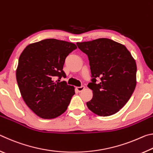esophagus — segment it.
Here are the masks:
<instances>
[{"label":"esophagus","mask_w":153,"mask_h":153,"mask_svg":"<svg viewBox=\"0 0 153 153\" xmlns=\"http://www.w3.org/2000/svg\"><path fill=\"white\" fill-rule=\"evenodd\" d=\"M85 88V87L84 86H80V87H76V90L77 92H82L83 90H84Z\"/></svg>","instance_id":"obj_1"}]
</instances>
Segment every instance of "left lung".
Returning <instances> with one entry per match:
<instances>
[{"label": "left lung", "instance_id": "8db88e82", "mask_svg": "<svg viewBox=\"0 0 153 153\" xmlns=\"http://www.w3.org/2000/svg\"><path fill=\"white\" fill-rule=\"evenodd\" d=\"M77 46L88 55L92 74L88 87L93 97L86 102L88 108L104 117L117 113L135 90L134 59L125 46L108 38L77 42Z\"/></svg>", "mask_w": 153, "mask_h": 153}]
</instances>
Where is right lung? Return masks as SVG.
<instances>
[{"label": "right lung", "mask_w": 153, "mask_h": 153, "mask_svg": "<svg viewBox=\"0 0 153 153\" xmlns=\"http://www.w3.org/2000/svg\"><path fill=\"white\" fill-rule=\"evenodd\" d=\"M76 48L74 43L50 38L30 44L21 54L16 70L18 86L25 104L40 117L53 119L67 110L75 88L59 82L66 77L65 60ZM56 76L59 79L54 81Z\"/></svg>", "instance_id": "add662e5"}]
</instances>
